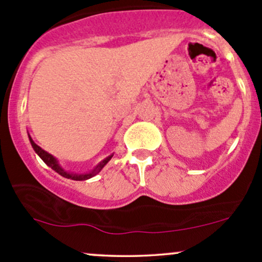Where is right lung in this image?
I'll list each match as a JSON object with an SVG mask.
<instances>
[{
  "instance_id": "obj_1",
  "label": "right lung",
  "mask_w": 262,
  "mask_h": 262,
  "mask_svg": "<svg viewBox=\"0 0 262 262\" xmlns=\"http://www.w3.org/2000/svg\"><path fill=\"white\" fill-rule=\"evenodd\" d=\"M29 141H31V144H32L33 149H34V151L37 152V154L39 155V158H40L41 160H43L45 164L48 165V166L52 167V169L55 171V172H58L59 175H61L62 177H66V179H70V180H75V181H83V180H89V179H91V177L96 176L98 172H100L102 169H103L104 165H106L107 162L110 161L111 159H112V156H113V155L108 156V158L104 159L103 161H101L100 164H98L97 166L95 167V169L90 171V172H86V173L68 172V171H65L61 166H60L58 160H56V159L54 158L52 154H49V152L45 151V150L41 149L40 146H38L37 144H35L34 141H33V139L31 138V135H29Z\"/></svg>"
}]
</instances>
